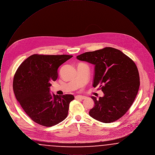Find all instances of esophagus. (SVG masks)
I'll list each match as a JSON object with an SVG mask.
<instances>
[{
  "label": "esophagus",
  "mask_w": 155,
  "mask_h": 155,
  "mask_svg": "<svg viewBox=\"0 0 155 155\" xmlns=\"http://www.w3.org/2000/svg\"><path fill=\"white\" fill-rule=\"evenodd\" d=\"M75 97L76 99H86V97L84 96H82V95H77L75 96Z\"/></svg>",
  "instance_id": "1"
}]
</instances>
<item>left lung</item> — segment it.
Instances as JSON below:
<instances>
[{
    "mask_svg": "<svg viewBox=\"0 0 155 155\" xmlns=\"http://www.w3.org/2000/svg\"><path fill=\"white\" fill-rule=\"evenodd\" d=\"M77 59L94 64L93 87L104 94L97 99L91 96L94 107L89 114L101 122L110 123L124 116L136 97L140 85L137 67L120 50L111 47L85 52Z\"/></svg>",
    "mask_w": 155,
    "mask_h": 155,
    "instance_id": "1",
    "label": "left lung"
}]
</instances>
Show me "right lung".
I'll return each instance as SVG.
<instances>
[{
  "label": "right lung",
  "mask_w": 155,
  "mask_h": 155,
  "mask_svg": "<svg viewBox=\"0 0 155 155\" xmlns=\"http://www.w3.org/2000/svg\"><path fill=\"white\" fill-rule=\"evenodd\" d=\"M73 56L33 54L17 70L13 88L17 101L34 122L51 127L66 118L73 95L50 92L51 81L58 77V68Z\"/></svg>",
  "instance_id": "obj_1"
}]
</instances>
